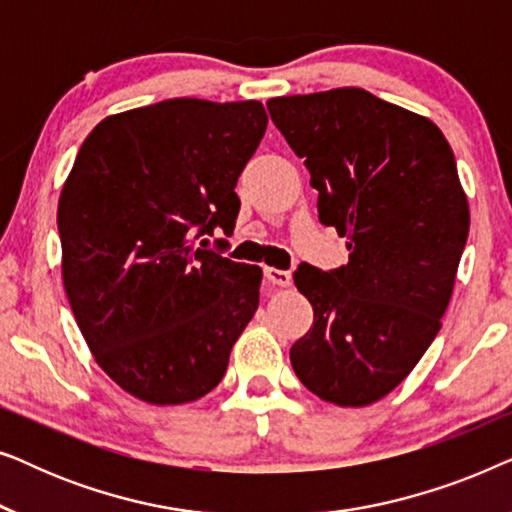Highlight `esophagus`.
I'll list each match as a JSON object with an SVG mask.
<instances>
[{
  "label": "esophagus",
  "instance_id": "34e87169",
  "mask_svg": "<svg viewBox=\"0 0 512 512\" xmlns=\"http://www.w3.org/2000/svg\"><path fill=\"white\" fill-rule=\"evenodd\" d=\"M265 277H268V282L275 286H291V272H286V270L265 268Z\"/></svg>",
  "mask_w": 512,
  "mask_h": 512
}]
</instances>
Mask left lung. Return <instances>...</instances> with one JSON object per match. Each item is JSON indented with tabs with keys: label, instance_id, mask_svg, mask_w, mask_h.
I'll list each match as a JSON object with an SVG mask.
<instances>
[{
	"label": "left lung",
	"instance_id": "obj_1",
	"mask_svg": "<svg viewBox=\"0 0 512 512\" xmlns=\"http://www.w3.org/2000/svg\"><path fill=\"white\" fill-rule=\"evenodd\" d=\"M268 111L349 249L342 268L293 272L314 324L291 366L321 401L361 408L410 375L450 305L471 226L454 153L436 123L363 88L272 97Z\"/></svg>",
	"mask_w": 512,
	"mask_h": 512
}]
</instances>
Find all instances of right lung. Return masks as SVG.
Segmentation results:
<instances>
[{"mask_svg":"<svg viewBox=\"0 0 512 512\" xmlns=\"http://www.w3.org/2000/svg\"><path fill=\"white\" fill-rule=\"evenodd\" d=\"M265 128L256 100L177 97L107 116L81 144L58 202L62 282L95 361L139 401L209 394L256 314L261 268L195 240L233 233Z\"/></svg>","mask_w":512,"mask_h":512,"instance_id":"obj_1","label":"right lung"}]
</instances>
